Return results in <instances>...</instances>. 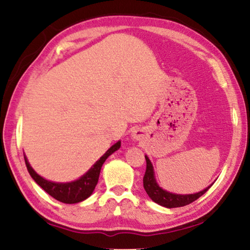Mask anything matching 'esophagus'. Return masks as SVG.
<instances>
[{"label":"esophagus","mask_w":250,"mask_h":250,"mask_svg":"<svg viewBox=\"0 0 250 250\" xmlns=\"http://www.w3.org/2000/svg\"><path fill=\"white\" fill-rule=\"evenodd\" d=\"M132 137H133V139H137L138 138L137 134H132Z\"/></svg>","instance_id":"34e87169"}]
</instances>
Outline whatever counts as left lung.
Masks as SVG:
<instances>
[{
  "label": "left lung",
  "mask_w": 250,
  "mask_h": 250,
  "mask_svg": "<svg viewBox=\"0 0 250 250\" xmlns=\"http://www.w3.org/2000/svg\"><path fill=\"white\" fill-rule=\"evenodd\" d=\"M146 170L145 177H143V188H145L146 192L152 201L155 202L156 204L161 206L167 207V208H174V207H181L185 206L196 201L198 197H201L203 194L208 191V188L211 185L207 186L205 189L194 193V194H175L167 192L162 188H160L158 182L155 180L154 176V170L153 166H152L150 159L146 155Z\"/></svg>",
  "instance_id": "8db88e82"
}]
</instances>
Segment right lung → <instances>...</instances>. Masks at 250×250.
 <instances>
[{
	"instance_id": "1",
	"label": "right lung",
	"mask_w": 250,
	"mask_h": 250,
	"mask_svg": "<svg viewBox=\"0 0 250 250\" xmlns=\"http://www.w3.org/2000/svg\"><path fill=\"white\" fill-rule=\"evenodd\" d=\"M121 146V141H118L115 143L108 151L101 156V158L97 161V162L92 166L89 170H88L83 176H80L78 180L67 182V183H57V182H52L42 177L40 174L33 170L31 164L28 163V160L24 154L25 164L28 170L29 175L32 176V179L39 184L44 191L49 194L50 196L54 197L55 200H57L65 204H76V203L83 202L86 198L89 197L94 189L96 188L97 183L99 180L100 170L104 161L108 159L109 155H111L113 152L119 150Z\"/></svg>"
}]
</instances>
